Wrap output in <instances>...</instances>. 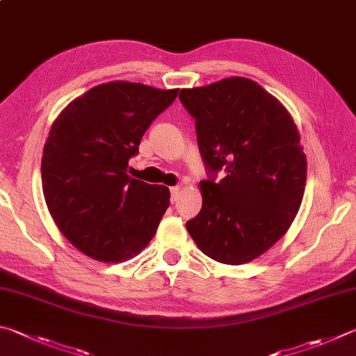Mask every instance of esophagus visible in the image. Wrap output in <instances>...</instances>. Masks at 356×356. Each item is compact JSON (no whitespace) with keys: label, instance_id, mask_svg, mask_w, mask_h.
<instances>
[{"label":"esophagus","instance_id":"34e87169","mask_svg":"<svg viewBox=\"0 0 356 356\" xmlns=\"http://www.w3.org/2000/svg\"><path fill=\"white\" fill-rule=\"evenodd\" d=\"M170 191H171V200L172 202H176L179 197V193H180V186H171Z\"/></svg>","mask_w":356,"mask_h":356}]
</instances>
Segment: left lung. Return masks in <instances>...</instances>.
<instances>
[{
	"instance_id": "1",
	"label": "left lung",
	"mask_w": 356,
	"mask_h": 356,
	"mask_svg": "<svg viewBox=\"0 0 356 356\" xmlns=\"http://www.w3.org/2000/svg\"><path fill=\"white\" fill-rule=\"evenodd\" d=\"M196 120L202 209L186 230L207 257L224 264L255 260L286 234L300 209L307 157L282 102L248 77L180 90ZM228 172L219 183L216 172Z\"/></svg>"
}]
</instances>
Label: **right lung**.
I'll list each match as a JSON object with an SVG mask.
<instances>
[{"label": "right lung", "mask_w": 356, "mask_h": 356, "mask_svg": "<svg viewBox=\"0 0 356 356\" xmlns=\"http://www.w3.org/2000/svg\"><path fill=\"white\" fill-rule=\"evenodd\" d=\"M179 90L113 81L71 101L49 129L43 196L63 236L82 254L118 263L140 254L170 207V190L127 174L143 134Z\"/></svg>", "instance_id": "add662e5"}]
</instances>
